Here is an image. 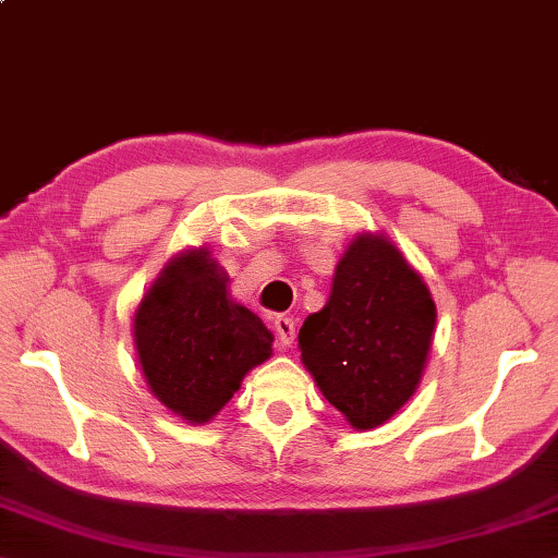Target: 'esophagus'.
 Here are the masks:
<instances>
[{"label": "esophagus", "mask_w": 558, "mask_h": 558, "mask_svg": "<svg viewBox=\"0 0 558 558\" xmlns=\"http://www.w3.org/2000/svg\"><path fill=\"white\" fill-rule=\"evenodd\" d=\"M271 325H275L277 342L281 347H289L293 342V338H296V323H293V318H287V315H277Z\"/></svg>", "instance_id": "obj_1"}]
</instances>
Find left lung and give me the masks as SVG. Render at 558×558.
I'll use <instances>...</instances> for the list:
<instances>
[{"label": "left lung", "mask_w": 558, "mask_h": 558, "mask_svg": "<svg viewBox=\"0 0 558 558\" xmlns=\"http://www.w3.org/2000/svg\"><path fill=\"white\" fill-rule=\"evenodd\" d=\"M437 308L386 235L360 233L335 267L330 299L299 332L301 362L354 429L391 420L415 393Z\"/></svg>", "instance_id": "1"}]
</instances>
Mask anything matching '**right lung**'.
I'll return each instance as SVG.
<instances>
[{"label": "right lung", "mask_w": 558, "mask_h": 558, "mask_svg": "<svg viewBox=\"0 0 558 558\" xmlns=\"http://www.w3.org/2000/svg\"><path fill=\"white\" fill-rule=\"evenodd\" d=\"M133 340L153 396L194 425L214 420L275 342L230 299L226 269L206 247L167 262L135 311Z\"/></svg>", "instance_id": "right-lung-1"}]
</instances>
